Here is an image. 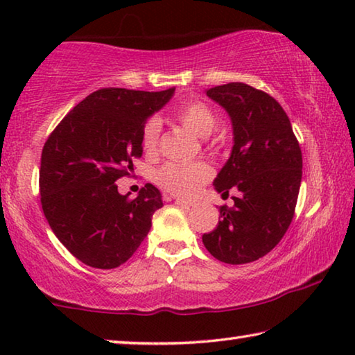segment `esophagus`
<instances>
[{
	"instance_id": "esophagus-1",
	"label": "esophagus",
	"mask_w": 355,
	"mask_h": 355,
	"mask_svg": "<svg viewBox=\"0 0 355 355\" xmlns=\"http://www.w3.org/2000/svg\"><path fill=\"white\" fill-rule=\"evenodd\" d=\"M168 200H174V203L179 205V206H192V203H190V201L179 198V196H168Z\"/></svg>"
}]
</instances>
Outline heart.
Wrapping results in <instances>:
<instances>
[{
	"label": "heart",
	"mask_w": 355,
	"mask_h": 355,
	"mask_svg": "<svg viewBox=\"0 0 355 355\" xmlns=\"http://www.w3.org/2000/svg\"><path fill=\"white\" fill-rule=\"evenodd\" d=\"M178 122L196 136H208L217 125V116L212 109L201 101H189L176 111ZM162 123L157 117L147 119L141 130V144L149 157L157 155L160 149ZM212 176L209 165L203 162L196 163H166L155 174V181L163 190L176 196L190 198L198 193Z\"/></svg>",
	"instance_id": "b5f03b06"
}]
</instances>
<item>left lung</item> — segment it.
<instances>
[{
  "instance_id": "8db88e82",
  "label": "left lung",
  "mask_w": 355,
  "mask_h": 355,
  "mask_svg": "<svg viewBox=\"0 0 355 355\" xmlns=\"http://www.w3.org/2000/svg\"><path fill=\"white\" fill-rule=\"evenodd\" d=\"M230 114L234 144L214 187L234 205L219 208L220 219L203 244L212 257L241 265L277 246L295 214L302 184V149L282 106L263 90L243 83L206 92Z\"/></svg>"
}]
</instances>
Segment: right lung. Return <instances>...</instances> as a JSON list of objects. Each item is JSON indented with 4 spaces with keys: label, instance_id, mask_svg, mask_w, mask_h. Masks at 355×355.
<instances>
[{
    "label": "right lung",
    "instance_id": "1",
    "mask_svg": "<svg viewBox=\"0 0 355 355\" xmlns=\"http://www.w3.org/2000/svg\"><path fill=\"white\" fill-rule=\"evenodd\" d=\"M173 94L174 87L96 90L71 109L42 147V211L60 243L92 268L125 263L163 206L155 185L146 184L128 198L116 182L135 170V159L143 154V125Z\"/></svg>",
    "mask_w": 355,
    "mask_h": 355
}]
</instances>
